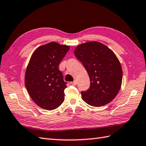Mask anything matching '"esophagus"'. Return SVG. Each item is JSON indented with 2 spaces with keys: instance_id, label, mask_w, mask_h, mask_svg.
I'll return each mask as SVG.
<instances>
[{
  "instance_id": "34e87169",
  "label": "esophagus",
  "mask_w": 146,
  "mask_h": 146,
  "mask_svg": "<svg viewBox=\"0 0 146 146\" xmlns=\"http://www.w3.org/2000/svg\"><path fill=\"white\" fill-rule=\"evenodd\" d=\"M77 81L76 80H74L73 82H71V85H77Z\"/></svg>"
}]
</instances>
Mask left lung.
<instances>
[{
  "label": "left lung",
  "mask_w": 146,
  "mask_h": 146,
  "mask_svg": "<svg viewBox=\"0 0 146 146\" xmlns=\"http://www.w3.org/2000/svg\"><path fill=\"white\" fill-rule=\"evenodd\" d=\"M74 52L90 80V88L81 92L83 100L94 107L110 103L119 92L122 80V67L115 54L97 41L80 44Z\"/></svg>",
  "instance_id": "left-lung-1"
}]
</instances>
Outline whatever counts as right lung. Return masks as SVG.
Here are the masks:
<instances>
[{
    "instance_id": "add662e5",
    "label": "right lung",
    "mask_w": 146,
    "mask_h": 146,
    "mask_svg": "<svg viewBox=\"0 0 146 146\" xmlns=\"http://www.w3.org/2000/svg\"><path fill=\"white\" fill-rule=\"evenodd\" d=\"M70 47L52 42L34 52L27 65L25 85L30 97L39 107L54 110L64 100L67 87L59 65Z\"/></svg>"
}]
</instances>
